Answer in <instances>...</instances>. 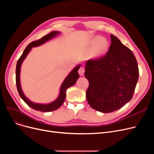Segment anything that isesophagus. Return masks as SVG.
I'll return each mask as SVG.
<instances>
[{"label":"esophagus","instance_id":"1","mask_svg":"<svg viewBox=\"0 0 154 154\" xmlns=\"http://www.w3.org/2000/svg\"><path fill=\"white\" fill-rule=\"evenodd\" d=\"M78 72L80 75H84V72H85V69L83 68V67H80L79 70H78Z\"/></svg>","mask_w":154,"mask_h":154}]
</instances>
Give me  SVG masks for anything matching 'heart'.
Segmentation results:
<instances>
[{
    "mask_svg": "<svg viewBox=\"0 0 154 154\" xmlns=\"http://www.w3.org/2000/svg\"><path fill=\"white\" fill-rule=\"evenodd\" d=\"M88 48H91L88 56L91 59H97L107 53L109 48V40L98 35L91 36L86 42Z\"/></svg>",
    "mask_w": 154,
    "mask_h": 154,
    "instance_id": "1",
    "label": "heart"
}]
</instances>
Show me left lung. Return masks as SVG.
Returning <instances> with one entry per match:
<instances>
[{
  "label": "left lung",
  "mask_w": 154,
  "mask_h": 154,
  "mask_svg": "<svg viewBox=\"0 0 154 154\" xmlns=\"http://www.w3.org/2000/svg\"><path fill=\"white\" fill-rule=\"evenodd\" d=\"M111 44L106 55L88 60L84 75L89 82L86 98L90 106L110 113L130 101L139 80V67L131 49L111 35Z\"/></svg>",
  "instance_id": "left-lung-1"
}]
</instances>
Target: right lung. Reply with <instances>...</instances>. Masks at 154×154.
<instances>
[{"instance_id":"1","label":"right lung","mask_w":154,"mask_h":154,"mask_svg":"<svg viewBox=\"0 0 154 154\" xmlns=\"http://www.w3.org/2000/svg\"><path fill=\"white\" fill-rule=\"evenodd\" d=\"M59 34H60V32L53 31L48 34L44 36L40 39L36 40V41L32 42L30 44H29L27 46L26 49L24 50V51L23 52V54H22L20 57L19 58V59L17 62V66H16V70H15V77H16V85H17V88L18 92L19 94V95L23 99V100L30 107L37 111L47 112L54 111L59 109L63 104L65 99H66L67 89L69 87H70L71 86L74 85L77 82V79L79 78V75L78 74L77 71L80 68V64L78 65L77 66H76L74 69H73L69 73V74L67 76V77L63 80V82L60 88V93L58 97L57 98V99L55 100L54 102L47 104L36 103L34 102H32L26 97V95H24L22 90L20 82V74L21 65L23 60L26 59L27 55H28L29 52L31 51L32 47L41 45L44 44L45 42L52 39V38H54V37L57 35Z\"/></svg>"}]
</instances>
